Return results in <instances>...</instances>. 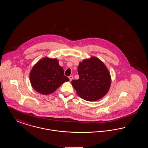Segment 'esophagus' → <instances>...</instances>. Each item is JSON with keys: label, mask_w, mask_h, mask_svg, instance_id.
Masks as SVG:
<instances>
[{"label": "esophagus", "mask_w": 148, "mask_h": 148, "mask_svg": "<svg viewBox=\"0 0 148 148\" xmlns=\"http://www.w3.org/2000/svg\"><path fill=\"white\" fill-rule=\"evenodd\" d=\"M69 79L70 81H71V80H73V77L72 75H71V76H69Z\"/></svg>", "instance_id": "1"}]
</instances>
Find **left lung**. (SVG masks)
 Here are the masks:
<instances>
[{"label":"left lung","mask_w":148,"mask_h":148,"mask_svg":"<svg viewBox=\"0 0 148 148\" xmlns=\"http://www.w3.org/2000/svg\"><path fill=\"white\" fill-rule=\"evenodd\" d=\"M79 79L71 84L77 95L86 101H94L105 96L111 85V77L106 65L92 56L80 62L77 68Z\"/></svg>","instance_id":"obj_1"}]
</instances>
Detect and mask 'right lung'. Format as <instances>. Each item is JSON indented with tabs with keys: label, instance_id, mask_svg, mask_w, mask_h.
I'll return each mask as SVG.
<instances>
[{
	"label": "right lung",
	"instance_id": "1",
	"mask_svg": "<svg viewBox=\"0 0 148 148\" xmlns=\"http://www.w3.org/2000/svg\"><path fill=\"white\" fill-rule=\"evenodd\" d=\"M64 72L56 58L45 57L33 67L29 75L30 83L34 90L42 95L51 94L69 80Z\"/></svg>",
	"mask_w": 148,
	"mask_h": 148
}]
</instances>
